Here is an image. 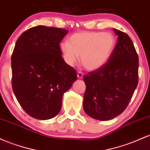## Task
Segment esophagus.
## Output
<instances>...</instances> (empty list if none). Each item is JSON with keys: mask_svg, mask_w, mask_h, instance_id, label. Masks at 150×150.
Instances as JSON below:
<instances>
[{"mask_svg": "<svg viewBox=\"0 0 150 150\" xmlns=\"http://www.w3.org/2000/svg\"><path fill=\"white\" fill-rule=\"evenodd\" d=\"M83 75H84V74L82 72H81V71L77 72V78L78 79H82V77H83Z\"/></svg>", "mask_w": 150, "mask_h": 150, "instance_id": "esophagus-1", "label": "esophagus"}]
</instances>
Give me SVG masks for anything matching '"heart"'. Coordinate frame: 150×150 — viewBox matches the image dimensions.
Instances as JSON below:
<instances>
[{
	"label": "heart",
	"mask_w": 150,
	"mask_h": 150,
	"mask_svg": "<svg viewBox=\"0 0 150 150\" xmlns=\"http://www.w3.org/2000/svg\"><path fill=\"white\" fill-rule=\"evenodd\" d=\"M116 44V38L110 32H80L70 36L69 43L62 42L60 49L68 65H75L81 56L86 69L95 70L107 63Z\"/></svg>",
	"instance_id": "b5f03b06"
}]
</instances>
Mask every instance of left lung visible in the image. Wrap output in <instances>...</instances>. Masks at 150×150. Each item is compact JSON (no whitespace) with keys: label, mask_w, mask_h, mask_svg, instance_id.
I'll return each instance as SVG.
<instances>
[{"label":"left lung","mask_w":150,"mask_h":150,"mask_svg":"<svg viewBox=\"0 0 150 150\" xmlns=\"http://www.w3.org/2000/svg\"><path fill=\"white\" fill-rule=\"evenodd\" d=\"M113 30L118 39L111 58L99 69L84 75V111L100 120L123 113L138 84L139 58L133 43L125 32Z\"/></svg>","instance_id":"1"}]
</instances>
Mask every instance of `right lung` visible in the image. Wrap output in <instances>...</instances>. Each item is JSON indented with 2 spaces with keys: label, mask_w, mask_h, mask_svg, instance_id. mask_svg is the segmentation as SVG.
Segmentation results:
<instances>
[{
  "label": "right lung",
  "mask_w": 150,
  "mask_h": 150,
  "mask_svg": "<svg viewBox=\"0 0 150 150\" xmlns=\"http://www.w3.org/2000/svg\"><path fill=\"white\" fill-rule=\"evenodd\" d=\"M68 30L39 25L24 32L11 57L12 87L20 106L39 120L53 118L63 93L77 80L76 70L62 57L60 43Z\"/></svg>",
  "instance_id": "1"
}]
</instances>
